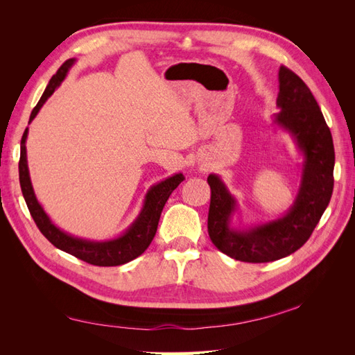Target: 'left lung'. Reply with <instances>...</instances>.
Segmentation results:
<instances>
[{"label": "left lung", "instance_id": "1", "mask_svg": "<svg viewBox=\"0 0 355 355\" xmlns=\"http://www.w3.org/2000/svg\"><path fill=\"white\" fill-rule=\"evenodd\" d=\"M280 112L274 123L292 135L304 154L302 179L293 206L284 216L249 230L231 228L237 201L218 175H209L207 230L211 243L232 259L262 263L282 259L302 247L323 216L333 192L335 148L330 128L308 85L286 67L278 71Z\"/></svg>", "mask_w": 355, "mask_h": 355}]
</instances>
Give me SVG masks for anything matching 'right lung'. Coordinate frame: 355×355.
<instances>
[{"mask_svg": "<svg viewBox=\"0 0 355 355\" xmlns=\"http://www.w3.org/2000/svg\"><path fill=\"white\" fill-rule=\"evenodd\" d=\"M73 62L75 59H68L58 69V72L53 75L44 93L41 96L40 102L31 112L29 123L34 120L35 115L41 110V106L46 103V101L53 94V92L59 87V84L65 80L69 68L73 65ZM26 137H28V127L25 128L22 141H20V159H19L20 188H22V194L26 201V206L29 209L32 219L35 220L41 234L44 235L53 245L75 257H78V259L84 262L96 265V266L123 265L136 259L137 256H141L148 249V245L151 244L154 235L157 232L158 220L161 216V211H163L164 204L168 200L171 192H173L180 182L185 179L184 175L182 173L173 175L167 178L166 180L159 182V184L151 187V189L148 191V194L145 197L144 207L141 213H139V216L130 225V228H128L124 234H121L120 237H116L114 240H106V241L83 240L78 237H72V235L59 230L56 225L50 220L47 213L38 202L34 194V188H32V184H31L29 170H28L26 145H25Z\"/></svg>", "mask_w": 355, "mask_h": 355, "instance_id": "1", "label": "right lung"}]
</instances>
